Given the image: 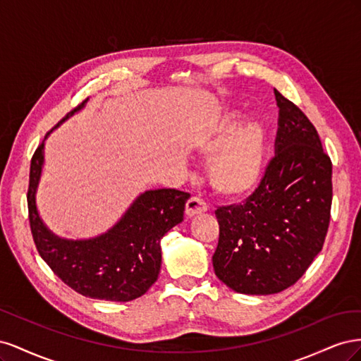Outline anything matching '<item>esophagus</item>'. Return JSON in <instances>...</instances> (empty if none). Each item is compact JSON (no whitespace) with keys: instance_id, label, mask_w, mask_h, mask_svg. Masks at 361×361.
Wrapping results in <instances>:
<instances>
[{"instance_id":"1","label":"esophagus","mask_w":361,"mask_h":361,"mask_svg":"<svg viewBox=\"0 0 361 361\" xmlns=\"http://www.w3.org/2000/svg\"><path fill=\"white\" fill-rule=\"evenodd\" d=\"M207 211V203L200 197H191L185 206V214L187 216H194Z\"/></svg>"}]
</instances>
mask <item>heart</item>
I'll return each mask as SVG.
<instances>
[{
	"label": "heart",
	"mask_w": 361,
	"mask_h": 361,
	"mask_svg": "<svg viewBox=\"0 0 361 361\" xmlns=\"http://www.w3.org/2000/svg\"><path fill=\"white\" fill-rule=\"evenodd\" d=\"M207 159V179L216 194L238 199L253 192L264 176L267 129L257 120L239 125L235 113L220 118L199 146Z\"/></svg>",
	"instance_id": "1"
}]
</instances>
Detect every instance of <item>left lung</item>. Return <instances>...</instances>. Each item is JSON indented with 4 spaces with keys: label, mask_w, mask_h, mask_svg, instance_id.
Instances as JSON below:
<instances>
[{
    "label": "left lung",
    "mask_w": 361,
    "mask_h": 361,
    "mask_svg": "<svg viewBox=\"0 0 361 361\" xmlns=\"http://www.w3.org/2000/svg\"><path fill=\"white\" fill-rule=\"evenodd\" d=\"M276 157L244 204L215 211L214 271L239 293L269 295L295 285L322 250L333 200L330 157L300 108L274 90Z\"/></svg>",
    "instance_id": "left-lung-1"
}]
</instances>
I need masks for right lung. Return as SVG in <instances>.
<instances>
[{"instance_id":"obj_1","label":"right lung","mask_w":361,"mask_h":361,"mask_svg":"<svg viewBox=\"0 0 361 361\" xmlns=\"http://www.w3.org/2000/svg\"><path fill=\"white\" fill-rule=\"evenodd\" d=\"M85 102L87 99L60 123L81 111ZM45 140L31 158L27 195L30 227L39 255L54 274L84 297L130 301L145 295L159 274L161 239L171 227L183 221L190 194L170 188L145 191L105 233L89 239L60 238L42 221L36 204L45 162Z\"/></svg>"}]
</instances>
